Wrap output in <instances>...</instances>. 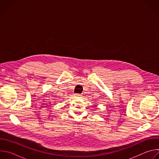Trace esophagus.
Listing matches in <instances>:
<instances>
[{
  "label": "esophagus",
  "instance_id": "1",
  "mask_svg": "<svg viewBox=\"0 0 159 159\" xmlns=\"http://www.w3.org/2000/svg\"><path fill=\"white\" fill-rule=\"evenodd\" d=\"M75 98H81V95H80L79 94H75Z\"/></svg>",
  "mask_w": 159,
  "mask_h": 159
}]
</instances>
